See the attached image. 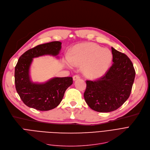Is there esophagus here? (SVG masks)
<instances>
[{
    "label": "esophagus",
    "instance_id": "1",
    "mask_svg": "<svg viewBox=\"0 0 150 150\" xmlns=\"http://www.w3.org/2000/svg\"><path fill=\"white\" fill-rule=\"evenodd\" d=\"M80 78V76L78 75H74V76H73V80H74V81H75V80H78V79H79V78Z\"/></svg>",
    "mask_w": 150,
    "mask_h": 150
}]
</instances>
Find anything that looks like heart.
<instances>
[{
	"mask_svg": "<svg viewBox=\"0 0 150 150\" xmlns=\"http://www.w3.org/2000/svg\"><path fill=\"white\" fill-rule=\"evenodd\" d=\"M71 61L76 65H83L84 74L95 78L103 76L112 62V54L107 49L94 43H84L74 47ZM69 64L70 61L68 59Z\"/></svg>",
	"mask_w": 150,
	"mask_h": 150,
	"instance_id": "b5f03b06",
	"label": "heart"
}]
</instances>
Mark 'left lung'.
Wrapping results in <instances>:
<instances>
[{
  "instance_id": "left-lung-1",
  "label": "left lung",
  "mask_w": 150,
  "mask_h": 150,
  "mask_svg": "<svg viewBox=\"0 0 150 150\" xmlns=\"http://www.w3.org/2000/svg\"><path fill=\"white\" fill-rule=\"evenodd\" d=\"M113 64L103 76L86 81V103L99 112L114 111L129 98L136 72L130 59L111 47Z\"/></svg>"
}]
</instances>
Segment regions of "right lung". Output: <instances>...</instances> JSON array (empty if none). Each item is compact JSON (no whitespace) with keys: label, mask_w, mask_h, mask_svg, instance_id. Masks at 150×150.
<instances>
[{"label":"right lung","mask_w":150,"mask_h":150,"mask_svg":"<svg viewBox=\"0 0 150 150\" xmlns=\"http://www.w3.org/2000/svg\"><path fill=\"white\" fill-rule=\"evenodd\" d=\"M61 42L53 41L40 44L22 54L15 67L16 89L25 105L38 111H49L57 107L65 91L73 83L72 77H54L43 83L31 81L30 67L33 58L43 55L57 56Z\"/></svg>","instance_id":"1"}]
</instances>
